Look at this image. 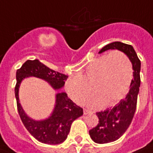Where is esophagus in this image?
Here are the masks:
<instances>
[{
	"instance_id": "1",
	"label": "esophagus",
	"mask_w": 153,
	"mask_h": 153,
	"mask_svg": "<svg viewBox=\"0 0 153 153\" xmlns=\"http://www.w3.org/2000/svg\"><path fill=\"white\" fill-rule=\"evenodd\" d=\"M83 113H84V115H87V114L91 113V111L89 110H87V109H84V110H83Z\"/></svg>"
}]
</instances>
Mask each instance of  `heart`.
<instances>
[{
  "label": "heart",
  "mask_w": 153,
  "mask_h": 153,
  "mask_svg": "<svg viewBox=\"0 0 153 153\" xmlns=\"http://www.w3.org/2000/svg\"><path fill=\"white\" fill-rule=\"evenodd\" d=\"M133 78L130 58L120 51H113L93 59L82 74L70 77L66 89L70 97L80 102L89 95L90 87L94 95L86 100L91 107L110 106L127 94Z\"/></svg>",
  "instance_id": "heart-1"
}]
</instances>
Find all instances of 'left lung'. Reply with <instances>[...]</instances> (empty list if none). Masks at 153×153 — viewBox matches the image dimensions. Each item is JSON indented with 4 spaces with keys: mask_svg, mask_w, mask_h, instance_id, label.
I'll list each match as a JSON object with an SVG mask.
<instances>
[{
    "mask_svg": "<svg viewBox=\"0 0 153 153\" xmlns=\"http://www.w3.org/2000/svg\"><path fill=\"white\" fill-rule=\"evenodd\" d=\"M117 49L129 57L133 67V79L131 80L128 95L118 104L106 110L96 112L99 123L89 131L91 138L98 144H107L120 138L130 126L136 109L137 97L140 86V60L131 45L120 42H114L106 45L100 53Z\"/></svg>",
    "mask_w": 153,
    "mask_h": 153,
    "instance_id": "1",
    "label": "left lung"
}]
</instances>
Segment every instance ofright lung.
<instances>
[{"label": "right lung", "mask_w": 153, "mask_h": 153, "mask_svg": "<svg viewBox=\"0 0 153 153\" xmlns=\"http://www.w3.org/2000/svg\"><path fill=\"white\" fill-rule=\"evenodd\" d=\"M30 76L44 79L55 90L63 87L68 76L49 68L38 59L27 60L16 74L15 97L20 118L25 128L39 142L47 144H61L68 136L73 121L82 115L83 110L69 99L66 93L61 92L56 95L55 108L48 119L35 121L28 117L19 102L18 90L22 79Z\"/></svg>", "instance_id": "add662e5"}]
</instances>
